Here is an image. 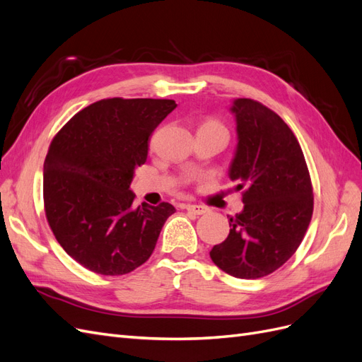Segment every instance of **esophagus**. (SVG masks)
<instances>
[{"label": "esophagus", "mask_w": 362, "mask_h": 362, "mask_svg": "<svg viewBox=\"0 0 362 362\" xmlns=\"http://www.w3.org/2000/svg\"><path fill=\"white\" fill-rule=\"evenodd\" d=\"M184 208H185V210H187V211H190V213H194V214H198V216L208 213V208H206V206H202V205L185 204V205H184Z\"/></svg>", "instance_id": "1"}]
</instances>
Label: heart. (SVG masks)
Segmentation results:
<instances>
[{
  "label": "heart",
  "mask_w": 362,
  "mask_h": 362,
  "mask_svg": "<svg viewBox=\"0 0 362 362\" xmlns=\"http://www.w3.org/2000/svg\"><path fill=\"white\" fill-rule=\"evenodd\" d=\"M201 128H216V129H221V131H223V133H226L225 127H223L221 122H217V120H214V119H208V120H205V122L202 124V127H201Z\"/></svg>",
  "instance_id": "obj_1"
}]
</instances>
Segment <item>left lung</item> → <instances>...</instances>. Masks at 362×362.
I'll use <instances>...</instances> for the list:
<instances>
[{"instance_id":"1","label":"left lung","mask_w":362,"mask_h":362,"mask_svg":"<svg viewBox=\"0 0 362 362\" xmlns=\"http://www.w3.org/2000/svg\"><path fill=\"white\" fill-rule=\"evenodd\" d=\"M231 112L238 144L229 178L243 190L245 208L229 217V234L210 257L228 275L258 279L302 243L314 208L313 184L298 139L275 112L249 98L235 100Z\"/></svg>"}]
</instances>
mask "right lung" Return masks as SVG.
<instances>
[{
	"label": "right lung",
	"instance_id": "right-lung-1",
	"mask_svg": "<svg viewBox=\"0 0 362 362\" xmlns=\"http://www.w3.org/2000/svg\"><path fill=\"white\" fill-rule=\"evenodd\" d=\"M173 100L110 98L76 113L52 139L43 163V204L52 234L90 272L125 275L148 261L173 205L134 208V169Z\"/></svg>",
	"mask_w": 362,
	"mask_h": 362
}]
</instances>
